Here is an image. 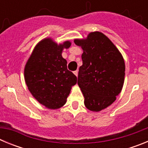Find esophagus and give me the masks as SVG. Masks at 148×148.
<instances>
[{
	"instance_id": "1",
	"label": "esophagus",
	"mask_w": 148,
	"mask_h": 148,
	"mask_svg": "<svg viewBox=\"0 0 148 148\" xmlns=\"http://www.w3.org/2000/svg\"><path fill=\"white\" fill-rule=\"evenodd\" d=\"M73 73H74V74L76 75V76H78V70H75V71H74V72H73Z\"/></svg>"
}]
</instances>
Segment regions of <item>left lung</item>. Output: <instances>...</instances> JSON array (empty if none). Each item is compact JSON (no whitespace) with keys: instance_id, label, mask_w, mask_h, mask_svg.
Segmentation results:
<instances>
[{"instance_id":"left-lung-1","label":"left lung","mask_w":148,"mask_h":148,"mask_svg":"<svg viewBox=\"0 0 148 148\" xmlns=\"http://www.w3.org/2000/svg\"><path fill=\"white\" fill-rule=\"evenodd\" d=\"M74 42L83 49L78 84L84 105L99 112L113 104L121 92L125 75V61L119 49L105 35L90 32L85 39Z\"/></svg>"}]
</instances>
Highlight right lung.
<instances>
[{
	"label": "right lung",
	"instance_id": "1",
	"mask_svg": "<svg viewBox=\"0 0 148 148\" xmlns=\"http://www.w3.org/2000/svg\"><path fill=\"white\" fill-rule=\"evenodd\" d=\"M69 40L58 44L44 38L35 46L24 68V78L32 96L49 109H58L65 104L77 77L67 70L63 49L69 48Z\"/></svg>",
	"mask_w": 148,
	"mask_h": 148
}]
</instances>
